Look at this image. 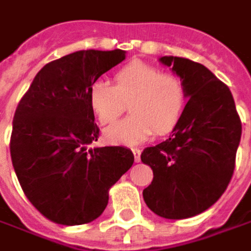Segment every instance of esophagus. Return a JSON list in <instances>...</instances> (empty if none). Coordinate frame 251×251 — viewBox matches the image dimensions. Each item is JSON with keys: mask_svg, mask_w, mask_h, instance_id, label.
I'll use <instances>...</instances> for the list:
<instances>
[{"mask_svg": "<svg viewBox=\"0 0 251 251\" xmlns=\"http://www.w3.org/2000/svg\"><path fill=\"white\" fill-rule=\"evenodd\" d=\"M133 156H135V162H140V149H132Z\"/></svg>", "mask_w": 251, "mask_h": 251, "instance_id": "1", "label": "esophagus"}]
</instances>
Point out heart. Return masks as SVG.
<instances>
[{
    "label": "heart",
    "mask_w": 251,
    "mask_h": 251,
    "mask_svg": "<svg viewBox=\"0 0 251 251\" xmlns=\"http://www.w3.org/2000/svg\"><path fill=\"white\" fill-rule=\"evenodd\" d=\"M115 83L98 79L88 91V103L102 125L111 124L125 111L130 116L105 129L109 143L133 146L148 140L155 130L168 133L179 122L186 103L183 83L176 75L135 61L119 69Z\"/></svg>",
    "instance_id": "1"
}]
</instances>
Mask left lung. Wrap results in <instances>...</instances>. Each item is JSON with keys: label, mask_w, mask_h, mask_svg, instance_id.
Instances as JSON below:
<instances>
[{"label": "left lung", "mask_w": 251, "mask_h": 251, "mask_svg": "<svg viewBox=\"0 0 251 251\" xmlns=\"http://www.w3.org/2000/svg\"><path fill=\"white\" fill-rule=\"evenodd\" d=\"M159 62L180 78L187 103L169 138L140 155L153 170L143 200L157 216L176 220L207 210L225 193L242 122L230 89L204 65L179 56Z\"/></svg>", "instance_id": "obj_1"}]
</instances>
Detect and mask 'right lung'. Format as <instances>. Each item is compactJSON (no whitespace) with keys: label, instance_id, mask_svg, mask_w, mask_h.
<instances>
[{"label":"right lung","instance_id":"right-lung-1","mask_svg":"<svg viewBox=\"0 0 251 251\" xmlns=\"http://www.w3.org/2000/svg\"><path fill=\"white\" fill-rule=\"evenodd\" d=\"M126 58V51H76L34 78L12 121L11 159L25 196L55 223L76 226L105 210L109 189L133 165L124 146L89 148L99 129L89 86Z\"/></svg>","mask_w":251,"mask_h":251}]
</instances>
